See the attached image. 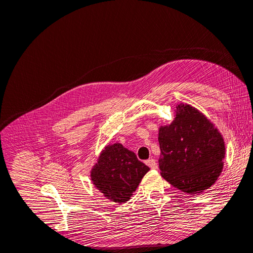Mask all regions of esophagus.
Segmentation results:
<instances>
[{"instance_id":"34e87169","label":"esophagus","mask_w":253,"mask_h":253,"mask_svg":"<svg viewBox=\"0 0 253 253\" xmlns=\"http://www.w3.org/2000/svg\"><path fill=\"white\" fill-rule=\"evenodd\" d=\"M145 164H147V166H149L151 169H157V163L155 159H153V158L148 159L147 162H145Z\"/></svg>"}]
</instances>
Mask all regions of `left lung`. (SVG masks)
I'll return each mask as SVG.
<instances>
[{
	"mask_svg": "<svg viewBox=\"0 0 253 253\" xmlns=\"http://www.w3.org/2000/svg\"><path fill=\"white\" fill-rule=\"evenodd\" d=\"M160 174L187 194L208 190L224 168L226 145L215 125L200 110L177 103L170 125L158 129Z\"/></svg>",
	"mask_w": 253,
	"mask_h": 253,
	"instance_id": "obj_1",
	"label": "left lung"
}]
</instances>
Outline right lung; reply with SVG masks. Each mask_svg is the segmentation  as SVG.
Here are the masks:
<instances>
[{
  "label": "right lung",
  "mask_w": 253,
  "mask_h": 253,
  "mask_svg": "<svg viewBox=\"0 0 253 253\" xmlns=\"http://www.w3.org/2000/svg\"><path fill=\"white\" fill-rule=\"evenodd\" d=\"M150 168L120 142L108 143L90 169L91 183L109 201L125 204L138 188Z\"/></svg>",
  "instance_id": "right-lung-1"
}]
</instances>
